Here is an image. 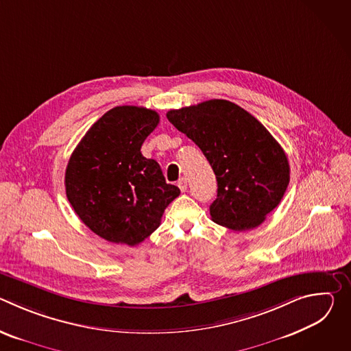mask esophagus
<instances>
[{
    "label": "esophagus",
    "mask_w": 351,
    "mask_h": 351,
    "mask_svg": "<svg viewBox=\"0 0 351 351\" xmlns=\"http://www.w3.org/2000/svg\"><path fill=\"white\" fill-rule=\"evenodd\" d=\"M178 186H179L180 191H186L187 190V179L186 178H180L178 180Z\"/></svg>",
    "instance_id": "34e87169"
}]
</instances>
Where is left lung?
<instances>
[{
	"label": "left lung",
	"mask_w": 351,
	"mask_h": 351,
	"mask_svg": "<svg viewBox=\"0 0 351 351\" xmlns=\"http://www.w3.org/2000/svg\"><path fill=\"white\" fill-rule=\"evenodd\" d=\"M168 121L202 149L218 182L214 222L232 230L261 225L290 180L280 144L252 114L226 99L171 110Z\"/></svg>",
	"instance_id": "obj_1"
}]
</instances>
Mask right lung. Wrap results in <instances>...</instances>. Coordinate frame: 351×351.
<instances>
[{
  "label": "right lung",
  "mask_w": 351,
  "mask_h": 351,
  "mask_svg": "<svg viewBox=\"0 0 351 351\" xmlns=\"http://www.w3.org/2000/svg\"><path fill=\"white\" fill-rule=\"evenodd\" d=\"M158 123L153 110L115 107L87 130L69 158V203L90 230L111 243H141L180 194L165 182L160 164L140 152Z\"/></svg>",
  "instance_id": "add662e5"
}]
</instances>
